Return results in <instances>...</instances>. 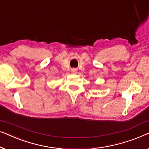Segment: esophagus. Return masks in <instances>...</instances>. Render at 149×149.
Returning <instances> with one entry per match:
<instances>
[{
	"label": "esophagus",
	"mask_w": 149,
	"mask_h": 149,
	"mask_svg": "<svg viewBox=\"0 0 149 149\" xmlns=\"http://www.w3.org/2000/svg\"><path fill=\"white\" fill-rule=\"evenodd\" d=\"M72 74H77V70L75 68H73V69H72Z\"/></svg>",
	"instance_id": "esophagus-1"
}]
</instances>
